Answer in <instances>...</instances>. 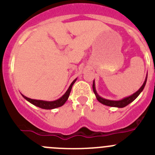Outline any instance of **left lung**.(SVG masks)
Returning <instances> with one entry per match:
<instances>
[{
	"label": "left lung",
	"mask_w": 155,
	"mask_h": 155,
	"mask_svg": "<svg viewBox=\"0 0 155 155\" xmlns=\"http://www.w3.org/2000/svg\"><path fill=\"white\" fill-rule=\"evenodd\" d=\"M148 76V75H147ZM147 76L145 80V82L143 83L142 87L139 88V90L136 92L135 93H133V95L131 96H128V97L124 98V99H121V100H118V101H115V100H109V99H105L104 98H102L101 96H99V94L97 93L96 90V87H95V83L94 81H93V92H94L95 95H96V97L97 99V100L99 101V102H101L102 104L103 105H107V106H111V107H117V108H124V107L127 106V105H129L130 103H131L133 101H134L136 98L138 97L139 94L141 93V92L143 90L144 87H145V84H146V81H147Z\"/></svg>",
	"instance_id": "1"
}]
</instances>
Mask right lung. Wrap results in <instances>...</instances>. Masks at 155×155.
Segmentation results:
<instances>
[{"label":"right lung","instance_id":"obj_1","mask_svg":"<svg viewBox=\"0 0 155 155\" xmlns=\"http://www.w3.org/2000/svg\"><path fill=\"white\" fill-rule=\"evenodd\" d=\"M77 78L75 80L73 81V82L71 83L70 87H68V90L65 92V94L62 96L61 98H59V99L55 101H52V102H48V101H43V100H37V99H30V98H28L26 96H24V95L22 94V96H23L24 98L27 101H28L29 102H31V104H33L34 105L37 107H39L41 108H44V109H53V108H59V107L62 106L65 103V102L67 101V99H68V96H69L70 93H71V88H72L73 84H74V82L76 81Z\"/></svg>","mask_w":155,"mask_h":155}]
</instances>
